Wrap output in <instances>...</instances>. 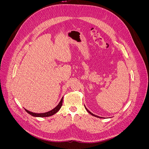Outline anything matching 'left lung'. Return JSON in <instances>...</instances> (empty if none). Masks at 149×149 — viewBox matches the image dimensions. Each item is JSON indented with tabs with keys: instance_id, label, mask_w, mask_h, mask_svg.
<instances>
[{
	"instance_id": "1",
	"label": "left lung",
	"mask_w": 149,
	"mask_h": 149,
	"mask_svg": "<svg viewBox=\"0 0 149 149\" xmlns=\"http://www.w3.org/2000/svg\"><path fill=\"white\" fill-rule=\"evenodd\" d=\"M84 107H85V109H86V111H88V112H89V113L90 114H91L92 116H94V117H96V118H102V117H100V116H96V115H94V114H93V113H92V112H90V111H89V110H88V109H87V108L85 107V106H84Z\"/></svg>"
}]
</instances>
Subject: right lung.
I'll return each instance as SVG.
<instances>
[{"instance_id": "add662e5", "label": "right lung", "mask_w": 149, "mask_h": 149, "mask_svg": "<svg viewBox=\"0 0 149 149\" xmlns=\"http://www.w3.org/2000/svg\"><path fill=\"white\" fill-rule=\"evenodd\" d=\"M62 103H63V97L61 98V100L60 101V102H59V104L53 109L52 110L49 111L48 112H44V113H35V112H32L30 111H28L27 109H25V110L26 111V112H28L29 114H30L31 116H32L33 117H38V118H45V117H49V116H53L55 114H56V112L60 109V108L62 106Z\"/></svg>"}]
</instances>
